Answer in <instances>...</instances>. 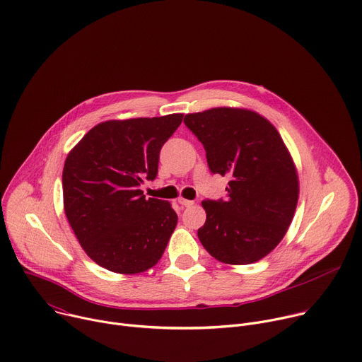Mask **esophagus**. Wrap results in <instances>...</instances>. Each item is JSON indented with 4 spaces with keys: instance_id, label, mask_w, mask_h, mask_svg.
<instances>
[{
    "instance_id": "1",
    "label": "esophagus",
    "mask_w": 362,
    "mask_h": 362,
    "mask_svg": "<svg viewBox=\"0 0 362 362\" xmlns=\"http://www.w3.org/2000/svg\"><path fill=\"white\" fill-rule=\"evenodd\" d=\"M177 202H179L182 206H185V208H187V206H192V204H193V200H187V199H183V197H180Z\"/></svg>"
}]
</instances>
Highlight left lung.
Wrapping results in <instances>:
<instances>
[{
	"instance_id": "8db88e82",
	"label": "left lung",
	"mask_w": 362,
	"mask_h": 362,
	"mask_svg": "<svg viewBox=\"0 0 362 362\" xmlns=\"http://www.w3.org/2000/svg\"><path fill=\"white\" fill-rule=\"evenodd\" d=\"M206 151L212 173L229 177L226 199L202 202L199 240L215 259L247 265L262 259L292 222L298 175L278 130L262 116L218 107L185 116Z\"/></svg>"
}]
</instances>
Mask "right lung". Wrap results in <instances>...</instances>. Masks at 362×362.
Segmentation results:
<instances>
[{
    "label": "right lung",
    "instance_id": "1",
    "mask_svg": "<svg viewBox=\"0 0 362 362\" xmlns=\"http://www.w3.org/2000/svg\"><path fill=\"white\" fill-rule=\"evenodd\" d=\"M183 115L110 120L93 127L69 153L64 212L91 259L116 274H140L162 257L177 215L166 200L143 194L158 176L162 146Z\"/></svg>",
    "mask_w": 362,
    "mask_h": 362
}]
</instances>
